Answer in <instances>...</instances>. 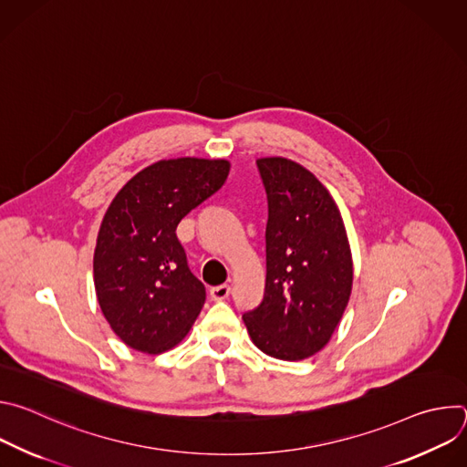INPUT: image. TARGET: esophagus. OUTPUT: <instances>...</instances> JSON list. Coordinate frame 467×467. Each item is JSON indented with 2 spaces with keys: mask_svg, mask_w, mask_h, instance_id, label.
Here are the masks:
<instances>
[{
  "mask_svg": "<svg viewBox=\"0 0 467 467\" xmlns=\"http://www.w3.org/2000/svg\"><path fill=\"white\" fill-rule=\"evenodd\" d=\"M231 294V286L229 285H220V286H213L211 288V297L213 301H223L227 299Z\"/></svg>",
  "mask_w": 467,
  "mask_h": 467,
  "instance_id": "1",
  "label": "esophagus"
}]
</instances>
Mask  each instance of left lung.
Masks as SVG:
<instances>
[{
  "mask_svg": "<svg viewBox=\"0 0 467 467\" xmlns=\"http://www.w3.org/2000/svg\"><path fill=\"white\" fill-rule=\"evenodd\" d=\"M268 192L265 290L244 314L253 344L279 360H305L335 335L353 290V254L330 192L285 157L256 161Z\"/></svg>",
  "mask_w": 467,
  "mask_h": 467,
  "instance_id": "8db88e82",
  "label": "left lung"
}]
</instances>
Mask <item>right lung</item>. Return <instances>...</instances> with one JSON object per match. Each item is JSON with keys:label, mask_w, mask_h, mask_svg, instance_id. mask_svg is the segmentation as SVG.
Listing matches in <instances>:
<instances>
[{"label": "right lung", "mask_w": 467, "mask_h": 467, "mask_svg": "<svg viewBox=\"0 0 467 467\" xmlns=\"http://www.w3.org/2000/svg\"><path fill=\"white\" fill-rule=\"evenodd\" d=\"M225 159H164L114 195L94 249V286L114 335L130 349L159 355L188 335L205 286L186 265L179 222L227 181Z\"/></svg>", "instance_id": "obj_1"}]
</instances>
